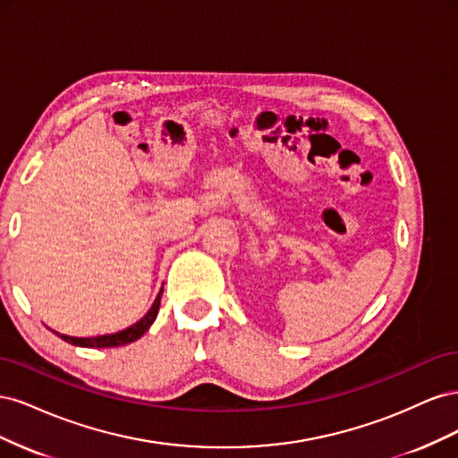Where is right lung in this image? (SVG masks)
Here are the masks:
<instances>
[{
    "label": "right lung",
    "mask_w": 458,
    "mask_h": 458,
    "mask_svg": "<svg viewBox=\"0 0 458 458\" xmlns=\"http://www.w3.org/2000/svg\"><path fill=\"white\" fill-rule=\"evenodd\" d=\"M160 298H162V290H160V294L157 296L155 303H152V308L148 310V313L141 318V321H137L135 325H131L126 330L114 332V335H105V336H95V338H74V336H66V335H59V336L68 344L80 345V348H116V345L131 344L137 338H141L145 332L148 330V327L155 323V318H157L158 310H160Z\"/></svg>",
    "instance_id": "1"
}]
</instances>
